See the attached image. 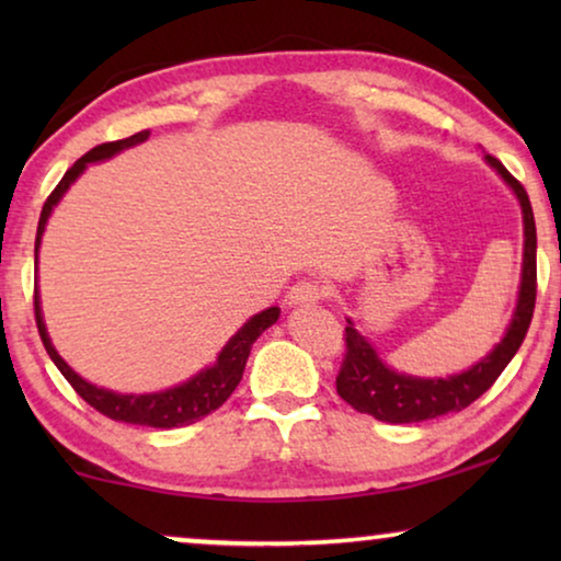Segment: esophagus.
I'll use <instances>...</instances> for the list:
<instances>
[{
  "mask_svg": "<svg viewBox=\"0 0 561 561\" xmlns=\"http://www.w3.org/2000/svg\"><path fill=\"white\" fill-rule=\"evenodd\" d=\"M324 298V286L319 280H298L294 288L288 290L286 301L288 306H311Z\"/></svg>",
  "mask_w": 561,
  "mask_h": 561,
  "instance_id": "1",
  "label": "esophagus"
}]
</instances>
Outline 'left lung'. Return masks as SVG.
Segmentation results:
<instances>
[{"mask_svg":"<svg viewBox=\"0 0 561 561\" xmlns=\"http://www.w3.org/2000/svg\"><path fill=\"white\" fill-rule=\"evenodd\" d=\"M485 160L516 191L520 209H524V273H520L518 306L508 332L497 342V347L470 370L451 375V378L424 380L390 370L380 363L365 336L357 334L355 327H344V359L336 373V393L355 411L388 421V424H419V421L444 416V413L465 411L501 378L505 365L524 344L536 306V221L520 181L513 179L497 158L485 156Z\"/></svg>","mask_w":561,"mask_h":561,"instance_id":"left-lung-1","label":"left lung"}]
</instances>
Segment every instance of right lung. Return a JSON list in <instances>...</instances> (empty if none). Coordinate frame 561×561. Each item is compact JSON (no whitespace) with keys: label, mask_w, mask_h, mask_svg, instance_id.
<instances>
[{"label":"right lung","mask_w":561,"mask_h":561,"mask_svg":"<svg viewBox=\"0 0 561 561\" xmlns=\"http://www.w3.org/2000/svg\"><path fill=\"white\" fill-rule=\"evenodd\" d=\"M148 137H150V129H142V133H137L133 137H125V140L102 142V145H96V148H91L87 156L79 158L71 168H68L64 179L58 181V186L50 191V196L45 198V204H43L41 221H37L35 252H37V248H41V237H43L45 221H48L53 206L60 202V196L66 194L68 186H71V183L79 179V173L83 171V168H87V163L112 158L114 152L133 148V145L145 142ZM33 301H35V324H37V332H41V340L45 344V352H48L58 370L64 373V378L71 382V388L76 390V393H79L83 401L91 405V409L104 413L106 419L125 421V424H137V426H152V428L188 426L198 419L209 416L211 411H217L219 405L234 393V388L240 386L252 344H255L257 336L263 334L267 327L275 324V321H278V317H280L278 306H271V309L255 313V317H252L248 324H244L240 332H237L232 340L227 342V347L219 352L217 365L206 367V370L198 373L196 378H191L188 382H183V386H175L171 390H163V393H150V396H119V393H112V390L91 386V382L79 378V375H76L71 367L64 363V357L58 355L56 347L50 344L48 332H45L43 313H41V296H37V288H35Z\"/></svg>","instance_id":"right-lung-1"}]
</instances>
